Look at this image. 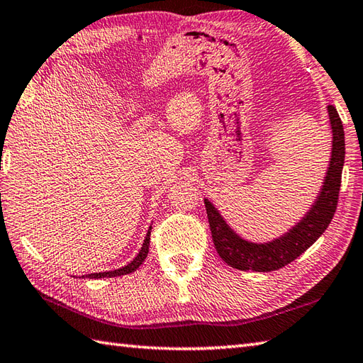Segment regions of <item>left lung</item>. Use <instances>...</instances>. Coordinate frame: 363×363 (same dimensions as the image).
<instances>
[{"label": "left lung", "mask_w": 363, "mask_h": 363, "mask_svg": "<svg viewBox=\"0 0 363 363\" xmlns=\"http://www.w3.org/2000/svg\"><path fill=\"white\" fill-rule=\"evenodd\" d=\"M329 115L333 146H330L329 165L321 189L303 217L287 233L268 242H252L237 234L228 225L225 217L211 199L204 198V206L209 218L213 245L220 257L233 268L242 272H274L299 257L307 248L318 240L334 217L338 191H340L342 172L345 165V130L342 120L334 106L326 107Z\"/></svg>", "instance_id": "obj_1"}]
</instances>
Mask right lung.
Listing matches in <instances>:
<instances>
[{
  "mask_svg": "<svg viewBox=\"0 0 363 363\" xmlns=\"http://www.w3.org/2000/svg\"><path fill=\"white\" fill-rule=\"evenodd\" d=\"M150 235H151V226L148 228V233H146L145 235V240H143V245L140 251H138L137 256L129 262L128 265L121 267V268H117V269H111V272H103V273H90V274H86L82 277H89V279H101V277H115V276H123V274H129L135 272V269L140 267L143 264V260L146 259V256H148V251H150Z\"/></svg>",
  "mask_w": 363,
  "mask_h": 363,
  "instance_id": "1",
  "label": "right lung"
}]
</instances>
